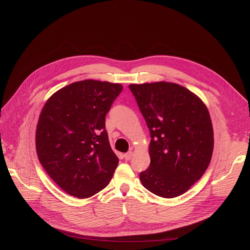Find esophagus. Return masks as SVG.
<instances>
[{"mask_svg": "<svg viewBox=\"0 0 250 250\" xmlns=\"http://www.w3.org/2000/svg\"><path fill=\"white\" fill-rule=\"evenodd\" d=\"M131 157H132V152H131V151H129V152H127V153L124 154V158H125L126 161L131 160Z\"/></svg>", "mask_w": 250, "mask_h": 250, "instance_id": "34e87169", "label": "esophagus"}]
</instances>
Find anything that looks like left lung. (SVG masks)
<instances>
[{
  "mask_svg": "<svg viewBox=\"0 0 250 250\" xmlns=\"http://www.w3.org/2000/svg\"><path fill=\"white\" fill-rule=\"evenodd\" d=\"M150 131V165L142 185L160 197L184 194L208 169L214 131L206 105L186 87L171 82L130 84Z\"/></svg>",
  "mask_w": 250,
  "mask_h": 250,
  "instance_id": "1",
  "label": "left lung"
}]
</instances>
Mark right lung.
I'll list each match as a JSON object with an SVG mask.
<instances>
[{"mask_svg":"<svg viewBox=\"0 0 250 250\" xmlns=\"http://www.w3.org/2000/svg\"><path fill=\"white\" fill-rule=\"evenodd\" d=\"M122 89L118 83L78 81L44 104L36 127L37 156L67 194L87 198L109 184L119 160L109 145L105 116Z\"/></svg>","mask_w":250,"mask_h":250,"instance_id":"add662e5","label":"right lung"}]
</instances>
